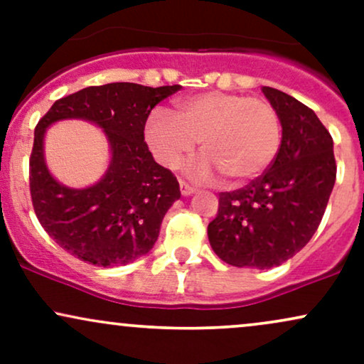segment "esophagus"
I'll list each match as a JSON object with an SVG mask.
<instances>
[{"mask_svg": "<svg viewBox=\"0 0 364 364\" xmlns=\"http://www.w3.org/2000/svg\"><path fill=\"white\" fill-rule=\"evenodd\" d=\"M179 190H181V193L185 196L195 193V188L191 185H188V183L183 181V179H179Z\"/></svg>", "mask_w": 364, "mask_h": 364, "instance_id": "1", "label": "esophagus"}]
</instances>
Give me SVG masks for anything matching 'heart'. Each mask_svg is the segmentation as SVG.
<instances>
[{"label": "heart", "mask_w": 364, "mask_h": 364, "mask_svg": "<svg viewBox=\"0 0 364 364\" xmlns=\"http://www.w3.org/2000/svg\"><path fill=\"white\" fill-rule=\"evenodd\" d=\"M178 116L154 109L145 139L164 168L178 169L200 140L205 157L195 178L223 173L228 181L253 179L269 168L281 147V119L267 99L232 92H205L176 102Z\"/></svg>", "instance_id": "heart-1"}]
</instances>
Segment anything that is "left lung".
<instances>
[{
    "label": "left lung",
    "mask_w": 364,
    "mask_h": 364,
    "mask_svg": "<svg viewBox=\"0 0 364 364\" xmlns=\"http://www.w3.org/2000/svg\"><path fill=\"white\" fill-rule=\"evenodd\" d=\"M263 94L282 124L277 156L262 176L219 193L217 215L207 228L217 257L246 269H272L308 245L337 174L333 140L315 112L272 87H263Z\"/></svg>",
    "instance_id": "left-lung-1"
}]
</instances>
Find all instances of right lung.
I'll return each mask as SVG.
<instances>
[{
	"label": "right lung",
	"instance_id": "1",
	"mask_svg": "<svg viewBox=\"0 0 364 364\" xmlns=\"http://www.w3.org/2000/svg\"><path fill=\"white\" fill-rule=\"evenodd\" d=\"M179 89L128 82L87 87L58 99L39 119L28 161L31 198L41 225L63 250L97 267L127 265L152 250L181 191L176 176L154 161L144 129L150 111ZM66 117L99 124L112 144L108 173L83 191L60 186L43 164L45 128Z\"/></svg>",
	"mask_w": 364,
	"mask_h": 364
}]
</instances>
